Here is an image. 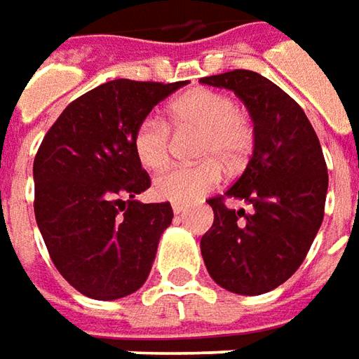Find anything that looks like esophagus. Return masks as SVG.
I'll return each mask as SVG.
<instances>
[{"mask_svg":"<svg viewBox=\"0 0 359 359\" xmlns=\"http://www.w3.org/2000/svg\"><path fill=\"white\" fill-rule=\"evenodd\" d=\"M172 210L173 214H182V212H186V205L184 203H172Z\"/></svg>","mask_w":359,"mask_h":359,"instance_id":"obj_1","label":"esophagus"}]
</instances>
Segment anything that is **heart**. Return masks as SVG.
<instances>
[{
  "label": "heart",
  "mask_w": 359,
  "mask_h": 359,
  "mask_svg": "<svg viewBox=\"0 0 359 359\" xmlns=\"http://www.w3.org/2000/svg\"><path fill=\"white\" fill-rule=\"evenodd\" d=\"M168 123L175 131H200L196 142V165H177L154 182V196L173 203H189L219 182L222 168L238 172L254 149L252 119L228 93L214 90L186 91L168 105ZM131 147L145 170L156 172L170 161V131L154 118L137 123Z\"/></svg>",
  "instance_id": "obj_1"
}]
</instances>
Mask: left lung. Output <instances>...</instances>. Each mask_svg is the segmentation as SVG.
<instances>
[{
	"instance_id": "obj_1",
	"label": "left lung",
	"mask_w": 359,
	"mask_h": 359,
	"mask_svg": "<svg viewBox=\"0 0 359 359\" xmlns=\"http://www.w3.org/2000/svg\"><path fill=\"white\" fill-rule=\"evenodd\" d=\"M233 91L254 121V154L224 196L208 200L214 226L201 238L212 280L240 296H259L290 280L322 226L327 168L304 109L268 77L233 69L201 77ZM226 197L252 203L245 215L225 208Z\"/></svg>"
}]
</instances>
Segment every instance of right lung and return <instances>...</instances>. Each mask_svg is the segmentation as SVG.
<instances>
[{
	"instance_id": "add662e5",
	"label": "right lung",
	"mask_w": 359,
	"mask_h": 359,
	"mask_svg": "<svg viewBox=\"0 0 359 359\" xmlns=\"http://www.w3.org/2000/svg\"><path fill=\"white\" fill-rule=\"evenodd\" d=\"M186 81L114 79L67 105L34 159L35 222L53 266L91 299H119L147 280L172 205L142 203L151 186L131 135Z\"/></svg>"
}]
</instances>
